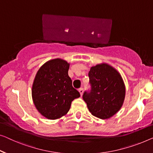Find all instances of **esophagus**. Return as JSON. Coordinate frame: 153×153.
<instances>
[{
  "mask_svg": "<svg viewBox=\"0 0 153 153\" xmlns=\"http://www.w3.org/2000/svg\"><path fill=\"white\" fill-rule=\"evenodd\" d=\"M79 93H80V95H82V94H83V92H84V89H83V88H79Z\"/></svg>",
  "mask_w": 153,
  "mask_h": 153,
  "instance_id": "34e87169",
  "label": "esophagus"
}]
</instances>
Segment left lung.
Masks as SVG:
<instances>
[{"instance_id":"1","label":"left lung","mask_w":153,"mask_h":153,"mask_svg":"<svg viewBox=\"0 0 153 153\" xmlns=\"http://www.w3.org/2000/svg\"><path fill=\"white\" fill-rule=\"evenodd\" d=\"M91 90L85 91L83 100L93 115L105 120L117 113L125 97V85L119 72L108 64L91 68L88 72Z\"/></svg>"}]
</instances>
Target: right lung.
<instances>
[{
    "instance_id": "obj_1",
    "label": "right lung",
    "mask_w": 153,
    "mask_h": 153,
    "mask_svg": "<svg viewBox=\"0 0 153 153\" xmlns=\"http://www.w3.org/2000/svg\"><path fill=\"white\" fill-rule=\"evenodd\" d=\"M69 64L60 58L45 63L34 79L32 99L41 115L49 120H56L69 111L74 100L80 94L72 86L68 75Z\"/></svg>"
}]
</instances>
